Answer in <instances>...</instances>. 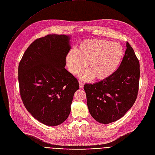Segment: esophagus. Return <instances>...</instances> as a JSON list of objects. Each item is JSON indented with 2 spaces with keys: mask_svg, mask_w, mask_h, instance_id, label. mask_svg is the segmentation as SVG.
<instances>
[{
  "mask_svg": "<svg viewBox=\"0 0 155 155\" xmlns=\"http://www.w3.org/2000/svg\"><path fill=\"white\" fill-rule=\"evenodd\" d=\"M79 84H80V88L83 87V86H84V83H82L81 81H79Z\"/></svg>",
  "mask_w": 155,
  "mask_h": 155,
  "instance_id": "esophagus-1",
  "label": "esophagus"
}]
</instances>
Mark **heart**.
I'll use <instances>...</instances> for the list:
<instances>
[{
  "mask_svg": "<svg viewBox=\"0 0 155 155\" xmlns=\"http://www.w3.org/2000/svg\"><path fill=\"white\" fill-rule=\"evenodd\" d=\"M123 55L124 49L118 43L104 39H89L80 42L77 49L70 50L66 61L73 75L80 74L87 65L88 71L81 75V79L88 81L95 78L102 81L116 72Z\"/></svg>",
  "mask_w": 155,
  "mask_h": 155,
  "instance_id": "1",
  "label": "heart"
}]
</instances>
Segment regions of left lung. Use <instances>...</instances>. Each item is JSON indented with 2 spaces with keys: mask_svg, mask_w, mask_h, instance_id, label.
Returning a JSON list of instances; mask_svg holds the SVG:
<instances>
[{
  "mask_svg": "<svg viewBox=\"0 0 155 155\" xmlns=\"http://www.w3.org/2000/svg\"><path fill=\"white\" fill-rule=\"evenodd\" d=\"M126 47L119 68L111 77L84 86L89 111L102 124H109L124 117L138 96L140 62L128 42Z\"/></svg>",
  "mask_w": 155,
  "mask_h": 155,
  "instance_id": "1",
  "label": "left lung"
}]
</instances>
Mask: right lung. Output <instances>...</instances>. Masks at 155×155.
<instances>
[{"instance_id": "1", "label": "right lung", "mask_w": 155, "mask_h": 155, "mask_svg": "<svg viewBox=\"0 0 155 155\" xmlns=\"http://www.w3.org/2000/svg\"><path fill=\"white\" fill-rule=\"evenodd\" d=\"M70 36L49 34L34 41L18 68L20 94L27 110L49 126L69 117L73 97L79 89L77 78L65 68Z\"/></svg>"}]
</instances>
